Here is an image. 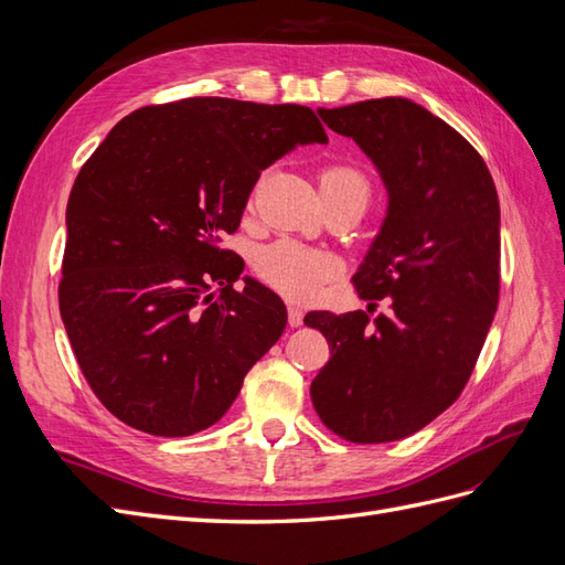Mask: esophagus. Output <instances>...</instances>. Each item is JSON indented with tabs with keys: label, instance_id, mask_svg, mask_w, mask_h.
Instances as JSON below:
<instances>
[{
	"label": "esophagus",
	"instance_id": "esophagus-1",
	"mask_svg": "<svg viewBox=\"0 0 565 565\" xmlns=\"http://www.w3.org/2000/svg\"><path fill=\"white\" fill-rule=\"evenodd\" d=\"M287 322H289V328H301V324H303V311L299 309V306H289V309H287Z\"/></svg>",
	"mask_w": 565,
	"mask_h": 565
}]
</instances>
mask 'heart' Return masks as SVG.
I'll return each instance as SVG.
<instances>
[{
  "instance_id": "1",
  "label": "heart",
  "mask_w": 565,
  "mask_h": 565,
  "mask_svg": "<svg viewBox=\"0 0 565 565\" xmlns=\"http://www.w3.org/2000/svg\"><path fill=\"white\" fill-rule=\"evenodd\" d=\"M318 183L322 195L351 193L363 202L370 198V181L353 164H324L318 172ZM254 268L259 273V278L273 289H278L280 295L297 301H309L337 273V259L328 252L292 241H280L256 254Z\"/></svg>"
}]
</instances>
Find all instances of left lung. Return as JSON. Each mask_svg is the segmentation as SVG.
Wrapping results in <instances>:
<instances>
[{"label":"left lung","mask_w":565,"mask_h":565,"mask_svg":"<svg viewBox=\"0 0 565 565\" xmlns=\"http://www.w3.org/2000/svg\"><path fill=\"white\" fill-rule=\"evenodd\" d=\"M377 167L388 210L353 276L365 311H311L330 361L311 401L351 443L413 436L467 386L500 299V200L476 148L401 96L320 108ZM386 296L390 313L372 319Z\"/></svg>","instance_id":"1"}]
</instances>
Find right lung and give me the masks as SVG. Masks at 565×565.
<instances>
[{
    "mask_svg": "<svg viewBox=\"0 0 565 565\" xmlns=\"http://www.w3.org/2000/svg\"><path fill=\"white\" fill-rule=\"evenodd\" d=\"M306 143H328L311 108L198 96L134 110L84 162L58 306L119 422L164 438L207 429L280 339L282 299L254 278L237 292L245 262L218 243L264 169Z\"/></svg>",
    "mask_w": 565,
    "mask_h": 565,
    "instance_id": "add662e5",
    "label": "right lung"
}]
</instances>
